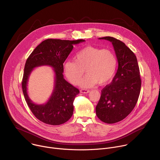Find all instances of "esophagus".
<instances>
[{"mask_svg": "<svg viewBox=\"0 0 160 160\" xmlns=\"http://www.w3.org/2000/svg\"><path fill=\"white\" fill-rule=\"evenodd\" d=\"M90 92L89 90H87V89H82L80 90V92L81 93H83V94H87Z\"/></svg>", "mask_w": 160, "mask_h": 160, "instance_id": "esophagus-1", "label": "esophagus"}]
</instances>
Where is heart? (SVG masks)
<instances>
[{
  "mask_svg": "<svg viewBox=\"0 0 160 160\" xmlns=\"http://www.w3.org/2000/svg\"><path fill=\"white\" fill-rule=\"evenodd\" d=\"M75 58V61L68 60L64 62V73L72 84L77 85L85 70L88 74L80 82V85L83 88L109 82L117 70V58L108 49L89 45L80 50Z\"/></svg>",
  "mask_w": 160,
  "mask_h": 160,
  "instance_id": "b5f03b06",
  "label": "heart"
}]
</instances>
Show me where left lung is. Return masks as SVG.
Instances as JSON below:
<instances>
[{
	"label": "left lung",
	"mask_w": 160,
	"mask_h": 160,
	"mask_svg": "<svg viewBox=\"0 0 160 160\" xmlns=\"http://www.w3.org/2000/svg\"><path fill=\"white\" fill-rule=\"evenodd\" d=\"M99 39L112 43L118 67L112 82L101 90L96 112L102 122L115 123L126 118L138 101L141 87L139 68L135 55L123 42L111 37Z\"/></svg>",
	"instance_id": "obj_1"
}]
</instances>
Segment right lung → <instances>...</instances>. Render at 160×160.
Returning <instances> with one entry per match:
<instances>
[{
    "instance_id": "obj_1",
    "label": "right lung",
    "mask_w": 160,
    "mask_h": 160,
    "mask_svg": "<svg viewBox=\"0 0 160 160\" xmlns=\"http://www.w3.org/2000/svg\"><path fill=\"white\" fill-rule=\"evenodd\" d=\"M85 41L83 39H47L40 43L27 59L22 80V92L31 111L40 121L49 125H59L69 120L73 115V101L79 94V90L64 78L63 63L72 52L73 45ZM41 65L53 68L55 86L48 102L37 105L28 96L27 85L31 72L35 67Z\"/></svg>"
}]
</instances>
